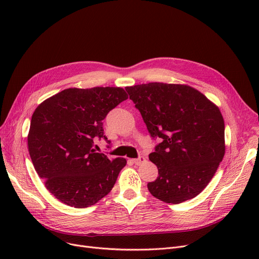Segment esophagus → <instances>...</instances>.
Wrapping results in <instances>:
<instances>
[{
  "mask_svg": "<svg viewBox=\"0 0 259 259\" xmlns=\"http://www.w3.org/2000/svg\"><path fill=\"white\" fill-rule=\"evenodd\" d=\"M146 161V158L144 157V156H140L139 158H135V159H133V162L135 165H138V166H140V165H142V164H144V162Z\"/></svg>",
  "mask_w": 259,
  "mask_h": 259,
  "instance_id": "1",
  "label": "esophagus"
}]
</instances>
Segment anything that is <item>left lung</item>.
Masks as SVG:
<instances>
[{
	"label": "left lung",
	"instance_id": "obj_1",
	"mask_svg": "<svg viewBox=\"0 0 259 259\" xmlns=\"http://www.w3.org/2000/svg\"><path fill=\"white\" fill-rule=\"evenodd\" d=\"M152 139H159L149 159L158 176L148 183L161 201L181 203L197 196L225 155V122L219 107L198 90L179 84L126 87Z\"/></svg>",
	"mask_w": 259,
	"mask_h": 259
}]
</instances>
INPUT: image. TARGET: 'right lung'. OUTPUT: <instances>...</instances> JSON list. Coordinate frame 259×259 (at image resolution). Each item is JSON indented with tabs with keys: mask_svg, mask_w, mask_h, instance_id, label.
<instances>
[{
	"mask_svg": "<svg viewBox=\"0 0 259 259\" xmlns=\"http://www.w3.org/2000/svg\"><path fill=\"white\" fill-rule=\"evenodd\" d=\"M128 99L119 87L65 89L39 104L28 133L34 169L48 191L66 205L87 208L111 191L125 158L93 149L104 139L103 119Z\"/></svg>",
	"mask_w": 259,
	"mask_h": 259,
	"instance_id": "obj_1",
	"label": "right lung"
}]
</instances>
